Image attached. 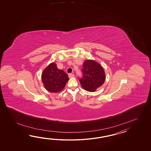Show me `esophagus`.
Instances as JSON below:
<instances>
[{
	"label": "esophagus",
	"mask_w": 151,
	"mask_h": 151,
	"mask_svg": "<svg viewBox=\"0 0 151 151\" xmlns=\"http://www.w3.org/2000/svg\"><path fill=\"white\" fill-rule=\"evenodd\" d=\"M74 77V74L73 73H70L68 74V77L69 78H72V77Z\"/></svg>",
	"instance_id": "obj_1"
}]
</instances>
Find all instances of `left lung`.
Listing matches in <instances>:
<instances>
[{
    "label": "left lung",
    "mask_w": 151,
    "mask_h": 151,
    "mask_svg": "<svg viewBox=\"0 0 151 151\" xmlns=\"http://www.w3.org/2000/svg\"><path fill=\"white\" fill-rule=\"evenodd\" d=\"M81 72L83 76L79 77V80L82 87L88 91H96L103 85L105 80L103 67L92 60L85 61Z\"/></svg>",
    "instance_id": "8db88e82"
}]
</instances>
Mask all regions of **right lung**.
Masks as SVG:
<instances>
[{"label":"right lung","instance_id":"right-lung-1","mask_svg":"<svg viewBox=\"0 0 151 151\" xmlns=\"http://www.w3.org/2000/svg\"><path fill=\"white\" fill-rule=\"evenodd\" d=\"M42 81L45 88L51 92H59L64 88L69 78L64 71L58 69L53 63L42 73Z\"/></svg>","mask_w":151,"mask_h":151}]
</instances>
